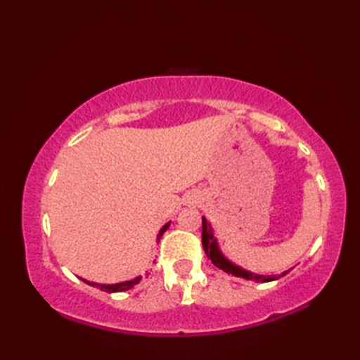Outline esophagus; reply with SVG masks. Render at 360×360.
Listing matches in <instances>:
<instances>
[{
  "mask_svg": "<svg viewBox=\"0 0 360 360\" xmlns=\"http://www.w3.org/2000/svg\"><path fill=\"white\" fill-rule=\"evenodd\" d=\"M201 200V195L198 193V192H192V193H188V198H187V201L190 202V204H196L198 201Z\"/></svg>",
  "mask_w": 360,
  "mask_h": 360,
  "instance_id": "obj_1",
  "label": "esophagus"
}]
</instances>
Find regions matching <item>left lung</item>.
<instances>
[{"label": "left lung", "instance_id": "obj_1", "mask_svg": "<svg viewBox=\"0 0 360 360\" xmlns=\"http://www.w3.org/2000/svg\"><path fill=\"white\" fill-rule=\"evenodd\" d=\"M202 248H204V252L205 255H207L212 263L215 264L217 267H219V269H223L224 272L227 274H233L235 277H243L246 280H254L257 283H266V281H274L277 280L278 277H275V275H269V277H266V275H254L250 274L248 271L241 269V267L232 264L231 262H229L227 258H224V255L221 254V250L218 249V244H217V240L213 238V233H212V227L210 224L207 223V219H205L202 217ZM281 275H286V272H283Z\"/></svg>", "mask_w": 360, "mask_h": 360}]
</instances>
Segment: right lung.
Instances as JSON below:
<instances>
[{
  "instance_id": "1",
  "label": "right lung",
  "mask_w": 360,
  "mask_h": 360,
  "mask_svg": "<svg viewBox=\"0 0 360 360\" xmlns=\"http://www.w3.org/2000/svg\"><path fill=\"white\" fill-rule=\"evenodd\" d=\"M168 226H170V223H167L162 229H160V232H159V235H158V240L160 238V236L164 235V232L167 231ZM83 281L88 283V285H91V286H94V288H98V289L105 290V292H122V290H127V289H129V288H133L134 285H137V283L141 281V277H137V278H134V280H129V281H124V283H117V285H98V283H89V281H86V280H83Z\"/></svg>"
}]
</instances>
